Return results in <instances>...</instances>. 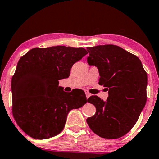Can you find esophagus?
<instances>
[{"label": "esophagus", "instance_id": "1", "mask_svg": "<svg viewBox=\"0 0 159 159\" xmlns=\"http://www.w3.org/2000/svg\"><path fill=\"white\" fill-rule=\"evenodd\" d=\"M85 95H86V98H89L90 95H91V94H90V93H89L88 91H85Z\"/></svg>", "mask_w": 159, "mask_h": 159}]
</instances>
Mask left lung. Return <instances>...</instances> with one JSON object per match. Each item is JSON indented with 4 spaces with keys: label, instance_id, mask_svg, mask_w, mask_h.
<instances>
[{
    "label": "left lung",
    "instance_id": "left-lung-1",
    "mask_svg": "<svg viewBox=\"0 0 159 159\" xmlns=\"http://www.w3.org/2000/svg\"><path fill=\"white\" fill-rule=\"evenodd\" d=\"M87 62L98 68V84L107 88L106 101L92 95L96 112L86 122L100 137L117 139L132 129L147 102V74L135 55L113 44L87 47Z\"/></svg>",
    "mask_w": 159,
    "mask_h": 159
}]
</instances>
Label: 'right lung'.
<instances>
[{"mask_svg":"<svg viewBox=\"0 0 159 159\" xmlns=\"http://www.w3.org/2000/svg\"><path fill=\"white\" fill-rule=\"evenodd\" d=\"M87 54L83 47H37L20 59L11 81L12 115L30 137L59 134L70 110L87 102L84 90L66 93L59 86V80L69 77L73 65Z\"/></svg>","mask_w":159,"mask_h":159,"instance_id":"add662e5","label":"right lung"}]
</instances>
